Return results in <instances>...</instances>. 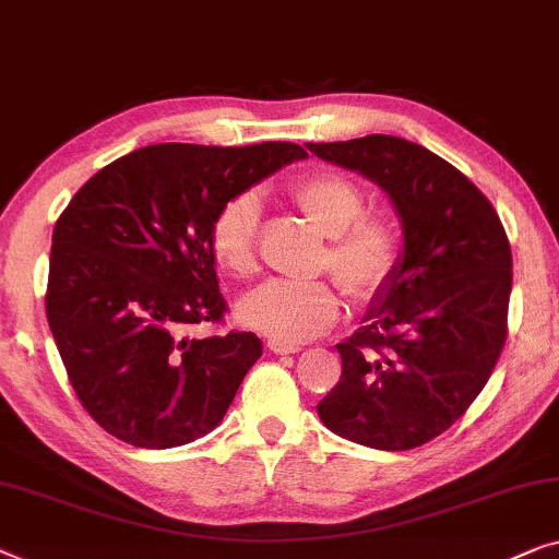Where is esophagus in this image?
I'll use <instances>...</instances> for the list:
<instances>
[{
  "label": "esophagus",
  "instance_id": "1",
  "mask_svg": "<svg viewBox=\"0 0 559 559\" xmlns=\"http://www.w3.org/2000/svg\"><path fill=\"white\" fill-rule=\"evenodd\" d=\"M266 347H270V350H272L274 355H293V353H299V345L282 343V340H270V343H266Z\"/></svg>",
  "mask_w": 559,
  "mask_h": 559
}]
</instances>
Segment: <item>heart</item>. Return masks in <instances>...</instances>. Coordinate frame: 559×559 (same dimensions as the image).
<instances>
[{"label":"heart","instance_id":"b5f03b06","mask_svg":"<svg viewBox=\"0 0 559 559\" xmlns=\"http://www.w3.org/2000/svg\"><path fill=\"white\" fill-rule=\"evenodd\" d=\"M293 204L307 216L328 249L322 266L353 299H373L391 282L401 260V237L385 216H366V197L340 174H312L289 189ZM262 204L245 191L226 201L212 222V254L234 277L257 272V231ZM340 314L337 289L325 280H272L239 302V318L257 333L282 343H305L325 333Z\"/></svg>","mask_w":559,"mask_h":559}]
</instances>
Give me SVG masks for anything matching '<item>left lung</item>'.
Instances as JSON below:
<instances>
[{"mask_svg":"<svg viewBox=\"0 0 559 559\" xmlns=\"http://www.w3.org/2000/svg\"><path fill=\"white\" fill-rule=\"evenodd\" d=\"M305 145L373 181L403 231L391 282L337 343L343 376L318 416L360 447L416 449L464 416L499 360L512 293L504 226L487 197L424 145L383 133Z\"/></svg>","mask_w":559,"mask_h":559,"instance_id":"obj_1","label":"left lung"}]
</instances>
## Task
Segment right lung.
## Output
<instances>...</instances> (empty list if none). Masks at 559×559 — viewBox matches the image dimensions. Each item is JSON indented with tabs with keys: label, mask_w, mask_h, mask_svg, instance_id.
Returning <instances> with one entry per match:
<instances>
[{
	"label": "right lung",
	"mask_w": 559,
	"mask_h": 559,
	"mask_svg": "<svg viewBox=\"0 0 559 559\" xmlns=\"http://www.w3.org/2000/svg\"><path fill=\"white\" fill-rule=\"evenodd\" d=\"M295 143H158L112 160L55 224L47 322L80 403L139 449L214 431L260 360L254 333L186 337L219 322L212 222L293 160Z\"/></svg>",
	"instance_id": "add662e5"
}]
</instances>
